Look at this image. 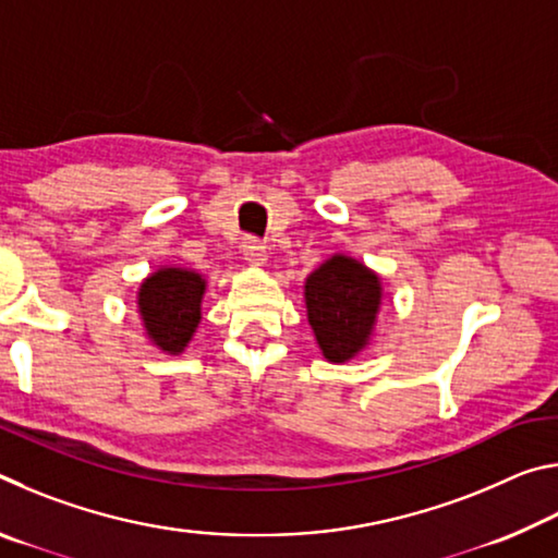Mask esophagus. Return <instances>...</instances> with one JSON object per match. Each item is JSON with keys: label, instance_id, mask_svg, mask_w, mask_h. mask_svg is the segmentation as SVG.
<instances>
[{"label": "esophagus", "instance_id": "1", "mask_svg": "<svg viewBox=\"0 0 558 558\" xmlns=\"http://www.w3.org/2000/svg\"><path fill=\"white\" fill-rule=\"evenodd\" d=\"M243 258L251 263V266H266L268 251L258 239H245L243 241Z\"/></svg>", "mask_w": 558, "mask_h": 558}]
</instances>
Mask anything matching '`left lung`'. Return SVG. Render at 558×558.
Instances as JSON below:
<instances>
[{
    "mask_svg": "<svg viewBox=\"0 0 558 558\" xmlns=\"http://www.w3.org/2000/svg\"><path fill=\"white\" fill-rule=\"evenodd\" d=\"M381 298V278L344 253H335L310 272L305 278L307 323L327 362L344 364L369 347Z\"/></svg>",
    "mask_w": 558,
    "mask_h": 558,
    "instance_id": "8db88e82",
    "label": "left lung"
}]
</instances>
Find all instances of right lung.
Listing matches in <instances>:
<instances>
[{"label":"right lung","mask_w":558,"mask_h":558,"mask_svg":"<svg viewBox=\"0 0 558 558\" xmlns=\"http://www.w3.org/2000/svg\"><path fill=\"white\" fill-rule=\"evenodd\" d=\"M206 280L202 272L162 266L140 282L137 313L153 347L165 354H182L202 323Z\"/></svg>","instance_id":"1"}]
</instances>
